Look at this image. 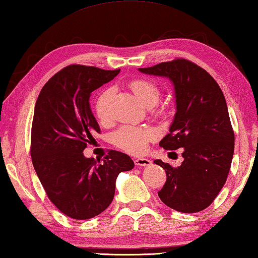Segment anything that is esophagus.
<instances>
[{"instance_id": "obj_1", "label": "esophagus", "mask_w": 258, "mask_h": 258, "mask_svg": "<svg viewBox=\"0 0 258 258\" xmlns=\"http://www.w3.org/2000/svg\"><path fill=\"white\" fill-rule=\"evenodd\" d=\"M135 165L136 166L145 167V166H149V165H152V162L147 158H137L135 159Z\"/></svg>"}]
</instances>
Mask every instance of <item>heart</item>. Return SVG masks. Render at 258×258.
Returning <instances> with one entry per match:
<instances>
[{
    "label": "heart",
    "instance_id": "obj_1",
    "mask_svg": "<svg viewBox=\"0 0 258 258\" xmlns=\"http://www.w3.org/2000/svg\"><path fill=\"white\" fill-rule=\"evenodd\" d=\"M129 87L139 101L147 108H153L158 103L160 89L155 82L147 79H136L129 82ZM112 95V89H105L100 92L95 100V113L102 123L108 122L111 119L110 101ZM158 111L160 112L162 109ZM155 136L156 134L153 129L124 124L112 134V143L116 147L129 154L140 155L147 149L149 142L155 138Z\"/></svg>",
    "mask_w": 258,
    "mask_h": 258
}]
</instances>
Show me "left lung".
<instances>
[{"mask_svg":"<svg viewBox=\"0 0 258 258\" xmlns=\"http://www.w3.org/2000/svg\"><path fill=\"white\" fill-rule=\"evenodd\" d=\"M139 71L167 77L175 90L176 113L159 146L166 150L183 148L184 160L177 167L154 160L166 172L158 197L178 212L205 210L225 185L235 148V134L220 86L206 70L184 58Z\"/></svg>","mask_w":258,"mask_h":258,"instance_id":"8db88e82","label":"left lung"}]
</instances>
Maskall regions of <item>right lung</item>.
Instances as JSON below:
<instances>
[{
  "mask_svg": "<svg viewBox=\"0 0 258 258\" xmlns=\"http://www.w3.org/2000/svg\"><path fill=\"white\" fill-rule=\"evenodd\" d=\"M120 73L70 65L43 85L31 128L33 167L49 200L76 220L91 219L112 202L119 173L133 169L128 155L109 150L103 162L83 150L100 133L90 108L91 93Z\"/></svg>",
  "mask_w": 258,
  "mask_h": 258,
  "instance_id": "1",
  "label": "right lung"
}]
</instances>
